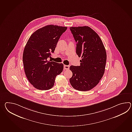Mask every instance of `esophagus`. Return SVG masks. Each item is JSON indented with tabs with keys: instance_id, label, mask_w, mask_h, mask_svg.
<instances>
[{
	"instance_id": "34e87169",
	"label": "esophagus",
	"mask_w": 132,
	"mask_h": 132,
	"mask_svg": "<svg viewBox=\"0 0 132 132\" xmlns=\"http://www.w3.org/2000/svg\"><path fill=\"white\" fill-rule=\"evenodd\" d=\"M70 68V66L69 65H64V70H69Z\"/></svg>"
}]
</instances>
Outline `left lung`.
Here are the masks:
<instances>
[{
  "label": "left lung",
  "instance_id": "left-lung-1",
  "mask_svg": "<svg viewBox=\"0 0 132 132\" xmlns=\"http://www.w3.org/2000/svg\"><path fill=\"white\" fill-rule=\"evenodd\" d=\"M70 30L77 43V54L81 60L80 66H70L72 76L70 82L76 90L88 91L97 85L104 74L105 48L100 36L90 27H70Z\"/></svg>",
  "mask_w": 132,
  "mask_h": 132
}]
</instances>
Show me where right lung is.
<instances>
[{
    "label": "right lung",
    "mask_w": 132,
    "mask_h": 132,
    "mask_svg": "<svg viewBox=\"0 0 132 132\" xmlns=\"http://www.w3.org/2000/svg\"><path fill=\"white\" fill-rule=\"evenodd\" d=\"M67 27L48 25L36 30L29 38L23 50V67L30 83L39 90L53 87L56 77L61 74L63 64L48 61L51 53Z\"/></svg>",
    "instance_id": "add662e5"
}]
</instances>
